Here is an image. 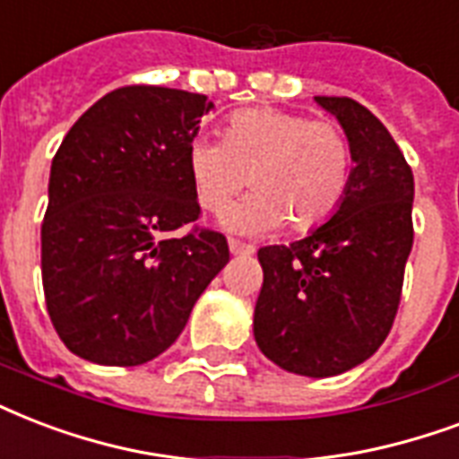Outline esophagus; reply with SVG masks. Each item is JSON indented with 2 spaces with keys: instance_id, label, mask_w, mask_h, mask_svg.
Here are the masks:
<instances>
[{
  "instance_id": "1",
  "label": "esophagus",
  "mask_w": 459,
  "mask_h": 459,
  "mask_svg": "<svg viewBox=\"0 0 459 459\" xmlns=\"http://www.w3.org/2000/svg\"><path fill=\"white\" fill-rule=\"evenodd\" d=\"M230 251L234 255H241V254H254V247H248V244H241L237 239H230Z\"/></svg>"
}]
</instances>
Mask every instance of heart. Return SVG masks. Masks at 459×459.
Segmentation results:
<instances>
[{
	"label": "heart",
	"mask_w": 459,
	"mask_h": 459,
	"mask_svg": "<svg viewBox=\"0 0 459 459\" xmlns=\"http://www.w3.org/2000/svg\"><path fill=\"white\" fill-rule=\"evenodd\" d=\"M201 208L225 212L247 186L255 196L227 218L237 232L321 227L340 208L351 174L350 138L337 124L273 108H251L225 124L222 143L198 138L186 152Z\"/></svg>",
	"instance_id": "heart-1"
}]
</instances>
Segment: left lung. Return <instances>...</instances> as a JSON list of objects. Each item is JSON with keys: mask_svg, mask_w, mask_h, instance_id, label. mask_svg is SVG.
<instances>
[{"mask_svg": "<svg viewBox=\"0 0 459 459\" xmlns=\"http://www.w3.org/2000/svg\"><path fill=\"white\" fill-rule=\"evenodd\" d=\"M316 102L350 138V186L325 225L290 247L258 251L254 337L280 368L328 378L366 361L393 328L414 241V177L364 105L325 95Z\"/></svg>", "mask_w": 459, "mask_h": 459, "instance_id": "8db88e82", "label": "left lung"}]
</instances>
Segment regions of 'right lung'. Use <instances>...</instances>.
<instances>
[{
    "mask_svg": "<svg viewBox=\"0 0 459 459\" xmlns=\"http://www.w3.org/2000/svg\"><path fill=\"white\" fill-rule=\"evenodd\" d=\"M211 108L205 95L126 85L64 136L40 232L42 290L76 357L138 366L162 354L230 261L220 232L172 237L201 215L186 152Z\"/></svg>",
    "mask_w": 459,
    "mask_h": 459,
    "instance_id": "add662e5",
    "label": "right lung"
}]
</instances>
